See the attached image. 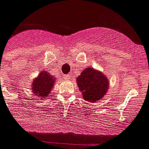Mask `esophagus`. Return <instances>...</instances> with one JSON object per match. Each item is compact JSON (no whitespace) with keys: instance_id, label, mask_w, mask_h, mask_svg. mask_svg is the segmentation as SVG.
<instances>
[{"instance_id":"esophagus-1","label":"esophagus","mask_w":149,"mask_h":149,"mask_svg":"<svg viewBox=\"0 0 149 149\" xmlns=\"http://www.w3.org/2000/svg\"><path fill=\"white\" fill-rule=\"evenodd\" d=\"M63 78H64V80H68L69 78H70V75L69 74H64L63 75Z\"/></svg>"}]
</instances>
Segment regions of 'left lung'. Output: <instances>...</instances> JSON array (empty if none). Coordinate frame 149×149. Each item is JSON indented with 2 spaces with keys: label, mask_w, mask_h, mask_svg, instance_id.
Segmentation results:
<instances>
[{
  "label": "left lung",
  "mask_w": 149,
  "mask_h": 149,
  "mask_svg": "<svg viewBox=\"0 0 149 149\" xmlns=\"http://www.w3.org/2000/svg\"><path fill=\"white\" fill-rule=\"evenodd\" d=\"M76 81L83 99L91 103L100 101L109 89V82L106 74L92 67L84 69Z\"/></svg>",
  "instance_id": "1"
}]
</instances>
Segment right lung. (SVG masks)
I'll list each match as a JSON object with an SVG mask.
<instances>
[{
    "label": "right lung",
    "mask_w": 149,
    "mask_h": 149,
    "mask_svg": "<svg viewBox=\"0 0 149 149\" xmlns=\"http://www.w3.org/2000/svg\"><path fill=\"white\" fill-rule=\"evenodd\" d=\"M56 82V78L48 73V71H40L36 78L33 79L32 82V92L36 97L44 100L49 96L53 89L54 83Z\"/></svg>",
    "instance_id": "right-lung-1"
}]
</instances>
